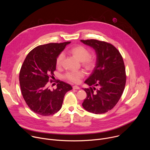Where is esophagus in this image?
<instances>
[{"instance_id": "1", "label": "esophagus", "mask_w": 150, "mask_h": 150, "mask_svg": "<svg viewBox=\"0 0 150 150\" xmlns=\"http://www.w3.org/2000/svg\"><path fill=\"white\" fill-rule=\"evenodd\" d=\"M73 89L74 90H79L80 88L78 86H76V85H74V86H73Z\"/></svg>"}]
</instances>
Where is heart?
Wrapping results in <instances>:
<instances>
[{
    "instance_id": "obj_1",
    "label": "heart",
    "mask_w": 150,
    "mask_h": 150,
    "mask_svg": "<svg viewBox=\"0 0 150 150\" xmlns=\"http://www.w3.org/2000/svg\"><path fill=\"white\" fill-rule=\"evenodd\" d=\"M69 52L75 58L81 62L82 65L87 70L90 71L94 68L96 60L93 56L90 55V50L87 47L81 45H78L72 47ZM63 59L64 54L63 53H60L58 55L56 60V64L57 67L62 66ZM83 75L84 74L82 71L68 72L65 75V78L71 82L77 83L79 82L80 79L82 78Z\"/></svg>"
}]
</instances>
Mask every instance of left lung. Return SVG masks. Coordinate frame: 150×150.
<instances>
[{
    "label": "left lung",
    "instance_id": "1",
    "mask_svg": "<svg viewBox=\"0 0 150 150\" xmlns=\"http://www.w3.org/2000/svg\"><path fill=\"white\" fill-rule=\"evenodd\" d=\"M81 41L93 47L97 54L96 65L85 83L98 87L83 89L87 97L82 106L90 113H105L116 105L125 89L126 76L122 56L109 42L94 39Z\"/></svg>",
    "mask_w": 150,
    "mask_h": 150
}]
</instances>
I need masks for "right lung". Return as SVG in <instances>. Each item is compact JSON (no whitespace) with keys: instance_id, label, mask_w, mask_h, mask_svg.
<instances>
[{"instance_id":"1","label":"right lung","mask_w":150,"mask_h":150,"mask_svg":"<svg viewBox=\"0 0 150 150\" xmlns=\"http://www.w3.org/2000/svg\"><path fill=\"white\" fill-rule=\"evenodd\" d=\"M71 41L49 43L33 49L27 56L19 72V83L23 98L34 113L50 116L62 108L65 94L72 89L71 85L57 81V88L51 90L49 81L56 70L58 55Z\"/></svg>"}]
</instances>
